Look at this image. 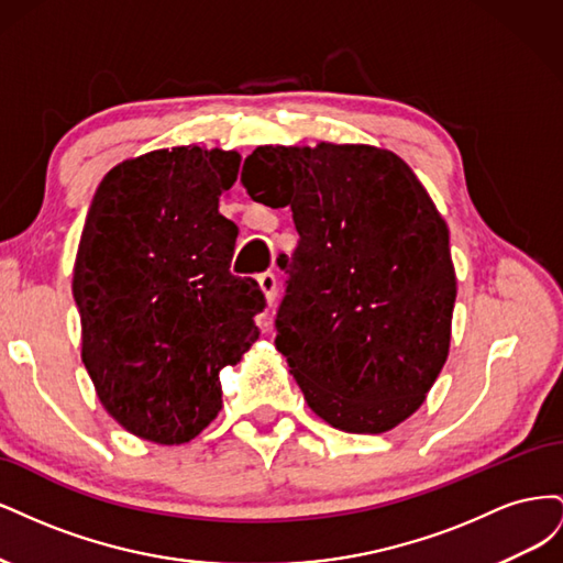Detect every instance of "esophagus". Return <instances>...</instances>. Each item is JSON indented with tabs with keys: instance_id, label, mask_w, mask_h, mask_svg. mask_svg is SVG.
Instances as JSON below:
<instances>
[{
	"instance_id": "34e87169",
	"label": "esophagus",
	"mask_w": 563,
	"mask_h": 563,
	"mask_svg": "<svg viewBox=\"0 0 563 563\" xmlns=\"http://www.w3.org/2000/svg\"><path fill=\"white\" fill-rule=\"evenodd\" d=\"M258 288L265 296V302L272 308V305H275V300H277V279H275V275H272V272H263V275L258 277Z\"/></svg>"
}]
</instances>
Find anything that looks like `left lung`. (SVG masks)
<instances>
[{
	"instance_id": "8db88e82",
	"label": "left lung",
	"mask_w": 563,
	"mask_h": 563,
	"mask_svg": "<svg viewBox=\"0 0 563 563\" xmlns=\"http://www.w3.org/2000/svg\"><path fill=\"white\" fill-rule=\"evenodd\" d=\"M253 201L291 207L300 244L277 350L331 428L383 434L428 399L449 360L455 267L449 225L399 155L364 143L263 145L244 162Z\"/></svg>"
}]
</instances>
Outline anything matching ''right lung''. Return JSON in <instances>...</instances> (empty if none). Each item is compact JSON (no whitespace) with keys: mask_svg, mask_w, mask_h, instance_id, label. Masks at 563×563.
Instances as JSON below:
<instances>
[{"mask_svg":"<svg viewBox=\"0 0 563 563\" xmlns=\"http://www.w3.org/2000/svg\"><path fill=\"white\" fill-rule=\"evenodd\" d=\"M236 150L178 145L100 180L73 269L81 362L106 411L162 446L195 439L223 406L220 371L261 331L258 284L230 272L236 228L218 213Z\"/></svg>","mask_w":563,"mask_h":563,"instance_id":"add662e5","label":"right lung"}]
</instances>
